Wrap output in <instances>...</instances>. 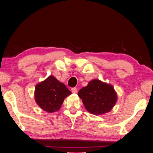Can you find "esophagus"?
<instances>
[{
    "mask_svg": "<svg viewBox=\"0 0 153 153\" xmlns=\"http://www.w3.org/2000/svg\"><path fill=\"white\" fill-rule=\"evenodd\" d=\"M72 93H77V89L76 88H72Z\"/></svg>",
    "mask_w": 153,
    "mask_h": 153,
    "instance_id": "esophagus-1",
    "label": "esophagus"
}]
</instances>
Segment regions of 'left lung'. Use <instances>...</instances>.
<instances>
[{"label":"left lung","mask_w":153,"mask_h":153,"mask_svg":"<svg viewBox=\"0 0 153 153\" xmlns=\"http://www.w3.org/2000/svg\"><path fill=\"white\" fill-rule=\"evenodd\" d=\"M87 111L94 115L109 112L117 100L116 91L111 85L93 79L78 92Z\"/></svg>","instance_id":"1"}]
</instances>
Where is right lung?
I'll use <instances>...</instances> for the list:
<instances>
[{
  "label": "right lung",
  "mask_w": 153,
  "mask_h": 153,
  "mask_svg": "<svg viewBox=\"0 0 153 153\" xmlns=\"http://www.w3.org/2000/svg\"><path fill=\"white\" fill-rule=\"evenodd\" d=\"M71 94L64 84L51 75L36 85L34 96L36 103L42 109L53 113L60 109L63 100Z\"/></svg>",
  "instance_id": "right-lung-1"
}]
</instances>
